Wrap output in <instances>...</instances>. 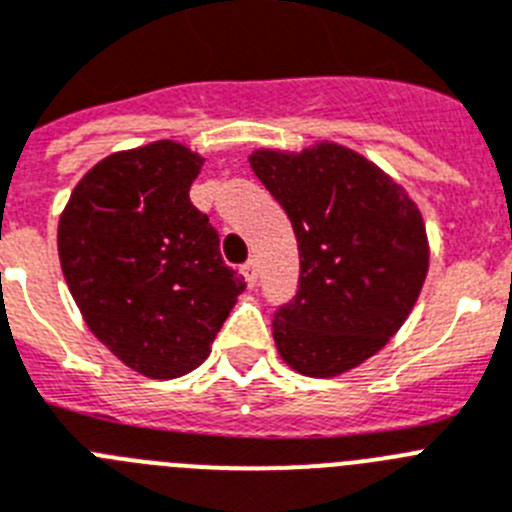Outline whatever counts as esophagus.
I'll return each instance as SVG.
<instances>
[{
    "instance_id": "obj_1",
    "label": "esophagus",
    "mask_w": 512,
    "mask_h": 512,
    "mask_svg": "<svg viewBox=\"0 0 512 512\" xmlns=\"http://www.w3.org/2000/svg\"><path fill=\"white\" fill-rule=\"evenodd\" d=\"M242 275H244V281H247V286H257V275H260V270H257V262L255 260L244 262Z\"/></svg>"
}]
</instances>
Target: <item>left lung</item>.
Wrapping results in <instances>:
<instances>
[{"instance_id":"1","label":"left lung","mask_w":512,"mask_h":512,"mask_svg":"<svg viewBox=\"0 0 512 512\" xmlns=\"http://www.w3.org/2000/svg\"><path fill=\"white\" fill-rule=\"evenodd\" d=\"M250 164L299 242V288L275 309V348L304 376L350 371L384 348L420 296V211L376 164L327 141L301 154L255 151Z\"/></svg>"}]
</instances>
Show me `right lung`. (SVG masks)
<instances>
[{"instance_id": "1", "label": "right lung", "mask_w": 512, "mask_h": 512, "mask_svg": "<svg viewBox=\"0 0 512 512\" xmlns=\"http://www.w3.org/2000/svg\"><path fill=\"white\" fill-rule=\"evenodd\" d=\"M201 167L175 141L110 154L79 180L59 221L61 270L84 322L151 379L201 366L247 286L190 203Z\"/></svg>"}]
</instances>
